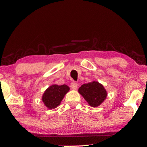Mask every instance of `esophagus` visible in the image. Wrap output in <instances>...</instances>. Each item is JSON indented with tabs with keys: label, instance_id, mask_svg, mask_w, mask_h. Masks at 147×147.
<instances>
[{
	"label": "esophagus",
	"instance_id": "esophagus-1",
	"mask_svg": "<svg viewBox=\"0 0 147 147\" xmlns=\"http://www.w3.org/2000/svg\"><path fill=\"white\" fill-rule=\"evenodd\" d=\"M71 89H73V90H76L77 89V88H78V84L76 83V82H71Z\"/></svg>",
	"mask_w": 147,
	"mask_h": 147
}]
</instances>
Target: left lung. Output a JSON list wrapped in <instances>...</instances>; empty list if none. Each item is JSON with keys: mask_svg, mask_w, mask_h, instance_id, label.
<instances>
[{"mask_svg": "<svg viewBox=\"0 0 147 147\" xmlns=\"http://www.w3.org/2000/svg\"><path fill=\"white\" fill-rule=\"evenodd\" d=\"M78 92L92 107L99 106L107 97L108 93L102 84L93 81L83 84L78 89Z\"/></svg>", "mask_w": 147, "mask_h": 147, "instance_id": "left-lung-1", "label": "left lung"}]
</instances>
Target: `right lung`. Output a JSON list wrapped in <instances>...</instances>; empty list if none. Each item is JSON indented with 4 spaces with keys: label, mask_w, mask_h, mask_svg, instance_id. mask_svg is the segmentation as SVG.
Here are the masks:
<instances>
[{
    "label": "right lung",
    "mask_w": 147,
    "mask_h": 147,
    "mask_svg": "<svg viewBox=\"0 0 147 147\" xmlns=\"http://www.w3.org/2000/svg\"><path fill=\"white\" fill-rule=\"evenodd\" d=\"M69 87L65 84H53L47 88L42 96V101L48 109H54L61 104L64 96L69 92Z\"/></svg>",
    "instance_id": "1"
}]
</instances>
